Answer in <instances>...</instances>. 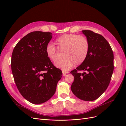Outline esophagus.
<instances>
[{
  "label": "esophagus",
  "mask_w": 126,
  "mask_h": 126,
  "mask_svg": "<svg viewBox=\"0 0 126 126\" xmlns=\"http://www.w3.org/2000/svg\"><path fill=\"white\" fill-rule=\"evenodd\" d=\"M69 71H63V76H65L67 74H68L69 73Z\"/></svg>",
  "instance_id": "34e87169"
}]
</instances>
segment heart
I'll return each instance as SVG.
<instances>
[{"label": "heart", "instance_id": "1", "mask_svg": "<svg viewBox=\"0 0 126 126\" xmlns=\"http://www.w3.org/2000/svg\"><path fill=\"white\" fill-rule=\"evenodd\" d=\"M57 48L63 51L64 58L55 63V66L63 71H67L75 64H80L86 59L89 50V43L86 38L77 34H64L56 40ZM48 58L52 62L58 59L59 54L55 45L48 44L45 49Z\"/></svg>", "mask_w": 126, "mask_h": 126}]
</instances>
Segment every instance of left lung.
Here are the masks:
<instances>
[{"instance_id":"left-lung-1","label":"left lung","mask_w":126,"mask_h":126,"mask_svg":"<svg viewBox=\"0 0 126 126\" xmlns=\"http://www.w3.org/2000/svg\"><path fill=\"white\" fill-rule=\"evenodd\" d=\"M89 43V50L85 62L72 70L74 76L72 92L80 99H97L107 88L113 71V54L108 42L100 34L82 30ZM78 71H84L81 74Z\"/></svg>"}]
</instances>
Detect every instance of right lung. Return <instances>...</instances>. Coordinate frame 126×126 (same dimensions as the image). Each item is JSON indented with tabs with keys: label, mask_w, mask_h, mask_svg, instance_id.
Segmentation results:
<instances>
[{
	"label": "right lung",
	"mask_w": 126,
	"mask_h": 126,
	"mask_svg": "<svg viewBox=\"0 0 126 126\" xmlns=\"http://www.w3.org/2000/svg\"><path fill=\"white\" fill-rule=\"evenodd\" d=\"M52 37L49 32H30L17 44L11 55V70L17 88L25 99L33 104L50 99L62 77V70L46 54Z\"/></svg>",
	"instance_id": "1"
}]
</instances>
